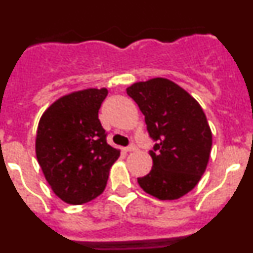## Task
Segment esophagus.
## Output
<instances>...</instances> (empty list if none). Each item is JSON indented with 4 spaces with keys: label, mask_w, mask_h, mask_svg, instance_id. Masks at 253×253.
Returning <instances> with one entry per match:
<instances>
[{
    "label": "esophagus",
    "mask_w": 253,
    "mask_h": 253,
    "mask_svg": "<svg viewBox=\"0 0 253 253\" xmlns=\"http://www.w3.org/2000/svg\"><path fill=\"white\" fill-rule=\"evenodd\" d=\"M137 146H135V144H130V146H128V147H125L124 148V151L125 152H134V151H137Z\"/></svg>",
    "instance_id": "esophagus-1"
}]
</instances>
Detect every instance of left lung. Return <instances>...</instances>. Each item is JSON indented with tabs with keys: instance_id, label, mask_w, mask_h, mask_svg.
<instances>
[{
	"instance_id": "8db88e82",
	"label": "left lung",
	"mask_w": 253,
	"mask_h": 253,
	"mask_svg": "<svg viewBox=\"0 0 253 253\" xmlns=\"http://www.w3.org/2000/svg\"><path fill=\"white\" fill-rule=\"evenodd\" d=\"M144 115L154 146L153 167L138 178L147 194L175 200L198 185L211 151V131L202 106L167 78H152L126 88Z\"/></svg>"
}]
</instances>
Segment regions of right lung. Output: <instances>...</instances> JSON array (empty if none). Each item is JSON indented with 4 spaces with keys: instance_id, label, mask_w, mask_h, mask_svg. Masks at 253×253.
<instances>
[{
    "instance_id": "add662e5",
    "label": "right lung",
    "mask_w": 253,
    "mask_h": 253,
    "mask_svg": "<svg viewBox=\"0 0 253 253\" xmlns=\"http://www.w3.org/2000/svg\"><path fill=\"white\" fill-rule=\"evenodd\" d=\"M106 88H87L62 96L40 118L35 152L55 195L80 205L97 198L120 156L106 142L99 110Z\"/></svg>"
}]
</instances>
